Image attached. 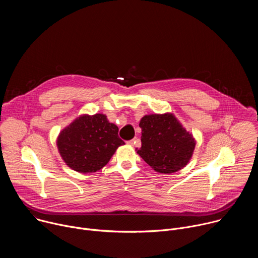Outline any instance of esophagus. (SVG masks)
Wrapping results in <instances>:
<instances>
[{
  "mask_svg": "<svg viewBox=\"0 0 258 258\" xmlns=\"http://www.w3.org/2000/svg\"><path fill=\"white\" fill-rule=\"evenodd\" d=\"M139 142H140V141H139V139H138V138H135L134 140L127 141V144H128V145H132V146H134V145H137Z\"/></svg>",
  "mask_w": 258,
  "mask_h": 258,
  "instance_id": "esophagus-1",
  "label": "esophagus"
}]
</instances>
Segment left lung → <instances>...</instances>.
<instances>
[{
	"label": "left lung",
	"instance_id": "1",
	"mask_svg": "<svg viewBox=\"0 0 258 258\" xmlns=\"http://www.w3.org/2000/svg\"><path fill=\"white\" fill-rule=\"evenodd\" d=\"M139 125L142 146L136 151L155 171L172 173L187 165L196 142L173 114L145 115Z\"/></svg>",
	"mask_w": 258,
	"mask_h": 258
}]
</instances>
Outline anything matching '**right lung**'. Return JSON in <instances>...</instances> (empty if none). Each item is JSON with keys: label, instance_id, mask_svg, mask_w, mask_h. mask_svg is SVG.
Masks as SVG:
<instances>
[{"label": "right lung", "instance_id": "add662e5", "mask_svg": "<svg viewBox=\"0 0 258 258\" xmlns=\"http://www.w3.org/2000/svg\"><path fill=\"white\" fill-rule=\"evenodd\" d=\"M124 142L118 127L104 114L83 115L64 128L57 140L58 150L73 170L91 173L104 167Z\"/></svg>", "mask_w": 258, "mask_h": 258}]
</instances>
